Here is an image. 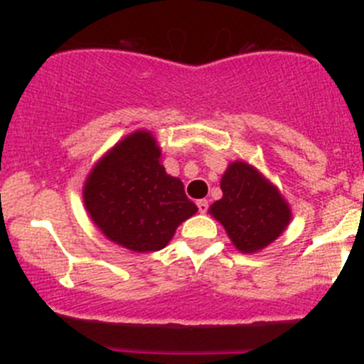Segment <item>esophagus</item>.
Instances as JSON below:
<instances>
[{
	"mask_svg": "<svg viewBox=\"0 0 364 364\" xmlns=\"http://www.w3.org/2000/svg\"><path fill=\"white\" fill-rule=\"evenodd\" d=\"M197 208H199V213H208V208H209V204H208V200L205 199H203V200H199V203H197Z\"/></svg>",
	"mask_w": 364,
	"mask_h": 364,
	"instance_id": "obj_1",
	"label": "esophagus"
}]
</instances>
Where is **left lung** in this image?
<instances>
[{
    "label": "left lung",
    "mask_w": 364,
    "mask_h": 364,
    "mask_svg": "<svg viewBox=\"0 0 364 364\" xmlns=\"http://www.w3.org/2000/svg\"><path fill=\"white\" fill-rule=\"evenodd\" d=\"M223 196L209 205L241 253H257L269 247L292 220L291 205L280 190L248 161H230L220 181Z\"/></svg>",
    "instance_id": "obj_1"
}]
</instances>
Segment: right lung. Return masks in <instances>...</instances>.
<instances>
[{"label": "right lung", "mask_w": 364, "mask_h": 364, "mask_svg": "<svg viewBox=\"0 0 364 364\" xmlns=\"http://www.w3.org/2000/svg\"><path fill=\"white\" fill-rule=\"evenodd\" d=\"M84 208L100 232L130 252L161 250L176 229L197 213L181 179L167 174L149 130H135L112 146L87 174Z\"/></svg>", "instance_id": "1"}]
</instances>
